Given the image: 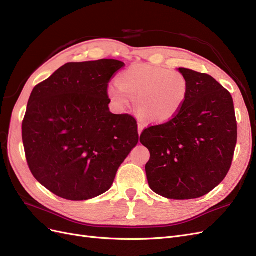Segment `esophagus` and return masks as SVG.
I'll use <instances>...</instances> for the list:
<instances>
[{"instance_id":"1","label":"esophagus","mask_w":256,"mask_h":256,"mask_svg":"<svg viewBox=\"0 0 256 256\" xmlns=\"http://www.w3.org/2000/svg\"><path fill=\"white\" fill-rule=\"evenodd\" d=\"M143 128H144V125H143V124H142L141 122H138V134H142V131H143Z\"/></svg>"}]
</instances>
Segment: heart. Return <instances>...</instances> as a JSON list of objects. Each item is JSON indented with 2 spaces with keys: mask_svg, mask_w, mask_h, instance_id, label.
Masks as SVG:
<instances>
[{
  "mask_svg": "<svg viewBox=\"0 0 256 256\" xmlns=\"http://www.w3.org/2000/svg\"><path fill=\"white\" fill-rule=\"evenodd\" d=\"M108 96L120 108L136 99V111L150 122H166L178 114L189 92L187 79L177 72L152 65H134L122 72Z\"/></svg>",
  "mask_w": 256,
  "mask_h": 256,
  "instance_id": "b5f03b06",
  "label": "heart"
}]
</instances>
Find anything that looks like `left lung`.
Segmentation results:
<instances>
[{"instance_id": "1", "label": "left lung", "mask_w": 256, "mask_h": 256, "mask_svg": "<svg viewBox=\"0 0 256 256\" xmlns=\"http://www.w3.org/2000/svg\"><path fill=\"white\" fill-rule=\"evenodd\" d=\"M189 84L178 114L147 127L141 143L150 158L145 166L150 189L173 200L203 196L228 175L237 143L234 102L212 76L178 68Z\"/></svg>"}]
</instances>
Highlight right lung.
<instances>
[{"label":"right lung","mask_w":256,"mask_h":256,"mask_svg":"<svg viewBox=\"0 0 256 256\" xmlns=\"http://www.w3.org/2000/svg\"><path fill=\"white\" fill-rule=\"evenodd\" d=\"M124 66L118 60L67 63L30 94L22 122L26 157L33 176L56 196L102 194L138 144L136 118L108 106V86Z\"/></svg>","instance_id":"obj_1"}]
</instances>
